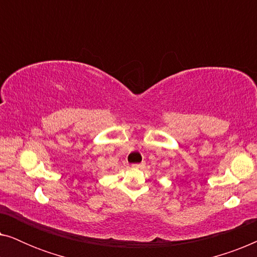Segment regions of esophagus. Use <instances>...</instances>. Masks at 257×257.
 <instances>
[{
    "label": "esophagus",
    "instance_id": "esophagus-1",
    "mask_svg": "<svg viewBox=\"0 0 257 257\" xmlns=\"http://www.w3.org/2000/svg\"><path fill=\"white\" fill-rule=\"evenodd\" d=\"M133 168H144L145 167V164L144 163H140V164H133L132 165Z\"/></svg>",
    "mask_w": 257,
    "mask_h": 257
}]
</instances>
